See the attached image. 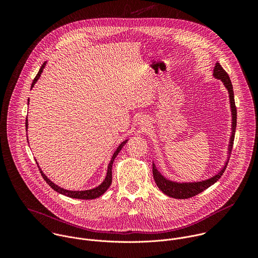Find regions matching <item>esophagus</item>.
<instances>
[{
	"label": "esophagus",
	"mask_w": 258,
	"mask_h": 258,
	"mask_svg": "<svg viewBox=\"0 0 258 258\" xmlns=\"http://www.w3.org/2000/svg\"><path fill=\"white\" fill-rule=\"evenodd\" d=\"M140 121H141V122H144V121H143V120H140Z\"/></svg>",
	"instance_id": "obj_1"
}]
</instances>
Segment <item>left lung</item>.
Returning <instances> with one entry per match:
<instances>
[{
	"mask_svg": "<svg viewBox=\"0 0 258 258\" xmlns=\"http://www.w3.org/2000/svg\"><path fill=\"white\" fill-rule=\"evenodd\" d=\"M213 76L215 79L222 80L224 85L229 91L230 94V102H231V108H232V115H233V132L231 136V141L229 145V151L231 153L232 148H233V144H234V139H235V132H236V126H237V108L235 105V99H234V91H233V85L230 80V77L227 73V71L222 67L218 62L215 64V67L213 69ZM228 162L224 166V168L220 170L217 174L212 176L209 179L202 180V181H197V182H175L166 179L156 168L155 164L153 163V177L156 182L157 187L167 196L175 198V199H188L191 197H194L198 195L199 193L203 192L207 188H209L211 185H213L214 182H216L219 177L223 175L227 168Z\"/></svg>",
	"mask_w": 258,
	"mask_h": 258,
	"instance_id": "8db88e82",
	"label": "left lung"
}]
</instances>
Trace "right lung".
Returning <instances> with one entry per match:
<instances>
[{
  "mask_svg": "<svg viewBox=\"0 0 258 258\" xmlns=\"http://www.w3.org/2000/svg\"><path fill=\"white\" fill-rule=\"evenodd\" d=\"M45 64H46V63H44V64L42 65V67L40 68V70H39V72H38V75L35 76V78H34L32 84H31V88L34 86V84L36 83V81H38V80L40 79V77H41V75H42V72H43V69H44V67H45ZM28 101H29V100H28ZM25 127H26V131H27V117H26V120H25ZM126 142H127V140L124 141V142H122V143L118 146V148L116 149V151L114 152V154H113V156H112L111 160H110V163H109V165H108L107 175H106L104 181L101 183V185H100L99 187H97V188H95V189H92V190H86V191H68V190H65V189H63V188H60V187H58L57 185H55V183H54L53 181H51V180L46 176V174L42 171V169L40 168L39 164H38V163H36V164H38V167H39V169H40V171H41V174H42L43 178L46 180V182L48 183V185H49L53 190H55L56 192H58V193H60V194H62V195H65V196H67V197H70V198L83 199V200L95 199V198H98V197H100L101 195H103V194L107 191V189L110 187V185H111V182H112V164H113V161H114L115 157L117 156V154L119 153V151L121 150V148L125 145Z\"/></svg>",
  "mask_w": 258,
  "mask_h": 258,
  "instance_id": "1",
  "label": "right lung"
}]
</instances>
